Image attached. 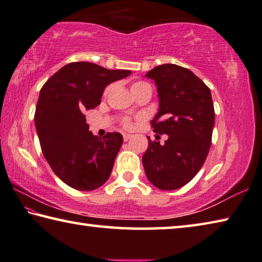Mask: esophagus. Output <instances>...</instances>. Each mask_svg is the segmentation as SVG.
Instances as JSON below:
<instances>
[{"mask_svg": "<svg viewBox=\"0 0 262 262\" xmlns=\"http://www.w3.org/2000/svg\"><path fill=\"white\" fill-rule=\"evenodd\" d=\"M131 135H127V134H123V139H124V141H127L128 139L131 138Z\"/></svg>", "mask_w": 262, "mask_h": 262, "instance_id": "34e87169", "label": "esophagus"}]
</instances>
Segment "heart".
<instances>
[{
    "label": "heart",
    "mask_w": 262,
    "mask_h": 262,
    "mask_svg": "<svg viewBox=\"0 0 262 262\" xmlns=\"http://www.w3.org/2000/svg\"><path fill=\"white\" fill-rule=\"evenodd\" d=\"M141 85H148V84H146V82H143V81H138V82H136V84H134V86H141ZM109 91H110V87H108V89L105 90V94H107ZM124 126L132 127V122L128 121V119H125V121H124Z\"/></svg>",
    "instance_id": "heart-1"
}]
</instances>
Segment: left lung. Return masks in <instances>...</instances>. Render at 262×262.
<instances>
[{"label":"left lung","instance_id":"obj_1","mask_svg":"<svg viewBox=\"0 0 262 262\" xmlns=\"http://www.w3.org/2000/svg\"><path fill=\"white\" fill-rule=\"evenodd\" d=\"M158 87L159 110L152 126L168 135L163 145L148 139L143 164L160 190H176L193 178L207 158L215 122L210 90L189 69L162 64L146 73Z\"/></svg>","mask_w":262,"mask_h":262}]
</instances>
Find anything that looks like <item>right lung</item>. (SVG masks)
<instances>
[{
  "mask_svg": "<svg viewBox=\"0 0 262 262\" xmlns=\"http://www.w3.org/2000/svg\"><path fill=\"white\" fill-rule=\"evenodd\" d=\"M130 75V70L73 62L41 89L34 115L41 149L56 176L72 189L95 190L112 173L123 137L118 132H108L103 138L93 136L85 112L100 104L109 84Z\"/></svg>",
  "mask_w": 262,
  "mask_h": 262,
  "instance_id": "1",
  "label": "right lung"
}]
</instances>
